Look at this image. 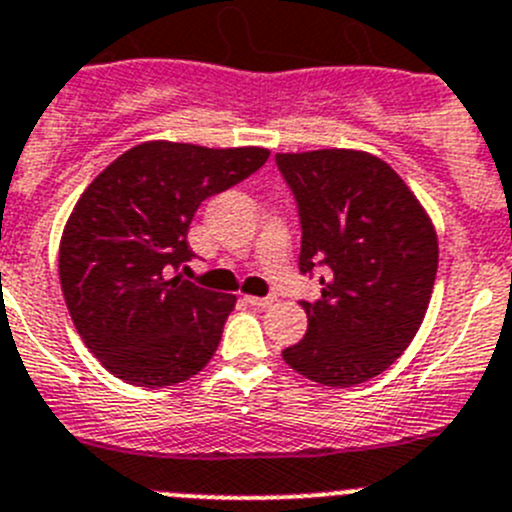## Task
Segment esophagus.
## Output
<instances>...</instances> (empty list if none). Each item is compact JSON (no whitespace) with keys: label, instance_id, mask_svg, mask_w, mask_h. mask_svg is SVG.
Listing matches in <instances>:
<instances>
[{"label":"esophagus","instance_id":"1","mask_svg":"<svg viewBox=\"0 0 512 512\" xmlns=\"http://www.w3.org/2000/svg\"><path fill=\"white\" fill-rule=\"evenodd\" d=\"M245 300L255 308H272L275 305V298H257V295H245Z\"/></svg>","mask_w":512,"mask_h":512}]
</instances>
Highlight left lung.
<instances>
[{
    "mask_svg": "<svg viewBox=\"0 0 512 512\" xmlns=\"http://www.w3.org/2000/svg\"><path fill=\"white\" fill-rule=\"evenodd\" d=\"M303 227L300 272L323 265L321 298L300 303L308 333L290 369L346 389L389 369L424 321L439 245L427 209L379 156L353 148L278 154Z\"/></svg>",
    "mask_w": 512,
    "mask_h": 512,
    "instance_id": "1",
    "label": "left lung"
}]
</instances>
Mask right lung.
<instances>
[{
	"label": "right lung",
	"instance_id": "right-lung-1",
	"mask_svg": "<svg viewBox=\"0 0 512 512\" xmlns=\"http://www.w3.org/2000/svg\"><path fill=\"white\" fill-rule=\"evenodd\" d=\"M260 146L146 141L80 194L60 240V285L80 338L126 384L159 389L209 364L237 298L174 275L199 204L267 161Z\"/></svg>",
	"mask_w": 512,
	"mask_h": 512
}]
</instances>
